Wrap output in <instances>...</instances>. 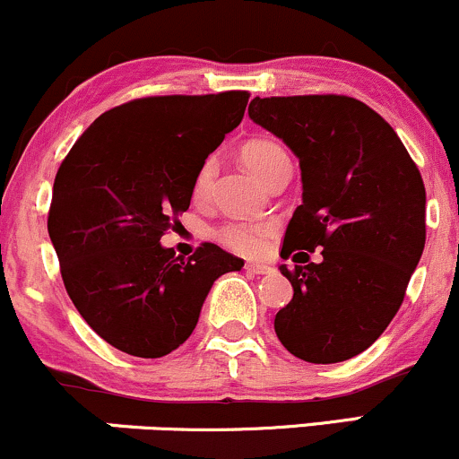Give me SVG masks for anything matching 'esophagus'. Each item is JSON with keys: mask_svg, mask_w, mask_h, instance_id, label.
Returning a JSON list of instances; mask_svg holds the SVG:
<instances>
[{"mask_svg": "<svg viewBox=\"0 0 459 459\" xmlns=\"http://www.w3.org/2000/svg\"><path fill=\"white\" fill-rule=\"evenodd\" d=\"M246 270L250 272V273H270L272 272V267L270 265H263V263H247L246 265Z\"/></svg>", "mask_w": 459, "mask_h": 459, "instance_id": "34e87169", "label": "esophagus"}]
</instances>
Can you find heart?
<instances>
[{"label":"heart","mask_w":459,"mask_h":459,"mask_svg":"<svg viewBox=\"0 0 459 459\" xmlns=\"http://www.w3.org/2000/svg\"><path fill=\"white\" fill-rule=\"evenodd\" d=\"M241 155H244L246 166L261 181L270 175L273 168L281 166V163H291L289 161L287 151L272 140L247 142ZM215 172H218V161L215 160H207L198 168L192 189L194 198L204 200L212 194ZM273 233H276V226L270 222H235L222 230V241L230 250L239 252V255L256 256L265 250L267 241H270V237H273Z\"/></svg>","instance_id":"obj_1"}]
</instances>
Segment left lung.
<instances>
[{
	"mask_svg": "<svg viewBox=\"0 0 459 459\" xmlns=\"http://www.w3.org/2000/svg\"><path fill=\"white\" fill-rule=\"evenodd\" d=\"M247 114L293 151L302 172V204L281 250L299 265H281L293 298L273 330L302 360H350L397 315L423 255V178L391 125L358 99L255 97ZM315 247H325L319 264L307 261Z\"/></svg>",
	"mask_w": 459,
	"mask_h": 459,
	"instance_id": "1",
	"label": "left lung"
}]
</instances>
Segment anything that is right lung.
<instances>
[{"instance_id":"right-lung-1","label":"right lung","mask_w":459,"mask_h":459,"mask_svg":"<svg viewBox=\"0 0 459 459\" xmlns=\"http://www.w3.org/2000/svg\"><path fill=\"white\" fill-rule=\"evenodd\" d=\"M250 94L135 99L99 116L56 175L51 244L73 304L116 350L161 358L196 328L213 282L244 259L203 244L186 261L160 244L189 209L209 152Z\"/></svg>"}]
</instances>
